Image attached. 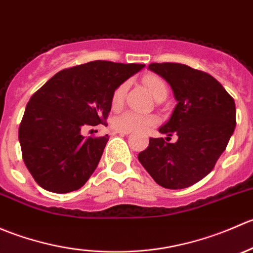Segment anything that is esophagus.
<instances>
[{
    "label": "esophagus",
    "mask_w": 253,
    "mask_h": 253,
    "mask_svg": "<svg viewBox=\"0 0 253 253\" xmlns=\"http://www.w3.org/2000/svg\"><path fill=\"white\" fill-rule=\"evenodd\" d=\"M116 133L121 134V136H127V134H129V133H131V132H128V131H121V129H117Z\"/></svg>",
    "instance_id": "34e87169"
}]
</instances>
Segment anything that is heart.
Segmentation results:
<instances>
[{"label": "heart", "instance_id": "b5f03b06", "mask_svg": "<svg viewBox=\"0 0 253 253\" xmlns=\"http://www.w3.org/2000/svg\"><path fill=\"white\" fill-rule=\"evenodd\" d=\"M143 83L148 88L153 96L158 99L159 96L167 94L168 95V86L167 83L163 81L159 76L157 75H147L143 78ZM127 83H122L117 86L114 90L111 96V106L114 109H119L122 105L125 99V93H126ZM112 126L116 129H121V131H143L147 129L148 127L155 126L159 122V119L154 115H145L139 114V112L126 110L124 112H120L119 115L112 117Z\"/></svg>", "mask_w": 253, "mask_h": 253}]
</instances>
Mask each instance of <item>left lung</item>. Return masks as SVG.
Masks as SVG:
<instances>
[{"label":"left lung","instance_id":"1","mask_svg":"<svg viewBox=\"0 0 253 253\" xmlns=\"http://www.w3.org/2000/svg\"><path fill=\"white\" fill-rule=\"evenodd\" d=\"M177 100L160 133L177 134L175 143L150 138L138 160L158 185L170 190L190 187L213 170L236 126L233 96L203 71L182 63H150ZM169 138V137H167Z\"/></svg>","mask_w":253,"mask_h":253}]
</instances>
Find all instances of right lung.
Segmentation results:
<instances>
[{"label": "right lung", "mask_w": 253, "mask_h": 253, "mask_svg": "<svg viewBox=\"0 0 253 253\" xmlns=\"http://www.w3.org/2000/svg\"><path fill=\"white\" fill-rule=\"evenodd\" d=\"M143 67L91 61L60 71L33 94L18 136L25 167L38 185L67 193L88 181L109 137H84L81 129L106 125L114 90Z\"/></svg>", "instance_id": "obj_1"}]
</instances>
